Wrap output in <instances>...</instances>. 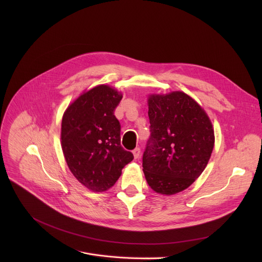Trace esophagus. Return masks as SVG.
I'll return each mask as SVG.
<instances>
[{"label":"esophagus","instance_id":"1","mask_svg":"<svg viewBox=\"0 0 262 262\" xmlns=\"http://www.w3.org/2000/svg\"><path fill=\"white\" fill-rule=\"evenodd\" d=\"M133 154H134V157L137 159L138 158L139 156H140V148L139 147H136V148H134V150H133Z\"/></svg>","mask_w":262,"mask_h":262}]
</instances>
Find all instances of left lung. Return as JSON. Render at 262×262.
Listing matches in <instances>:
<instances>
[{
    "label": "left lung",
    "mask_w": 262,
    "mask_h": 262,
    "mask_svg": "<svg viewBox=\"0 0 262 262\" xmlns=\"http://www.w3.org/2000/svg\"><path fill=\"white\" fill-rule=\"evenodd\" d=\"M150 136L142 157L148 186L164 195L178 193L205 170L214 145L212 124L184 92L148 98Z\"/></svg>",
    "instance_id": "8db88e82"
}]
</instances>
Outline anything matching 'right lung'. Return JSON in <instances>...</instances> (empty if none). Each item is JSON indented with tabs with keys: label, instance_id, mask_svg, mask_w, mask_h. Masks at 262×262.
I'll list each match as a JSON object with an SVG mask.
<instances>
[{
	"label": "right lung",
	"instance_id": "obj_1",
	"mask_svg": "<svg viewBox=\"0 0 262 262\" xmlns=\"http://www.w3.org/2000/svg\"><path fill=\"white\" fill-rule=\"evenodd\" d=\"M122 94L107 85L82 93L63 114L61 147L76 180L94 192L112 188L134 155L121 145L115 109Z\"/></svg>",
	"mask_w": 262,
	"mask_h": 262
}]
</instances>
